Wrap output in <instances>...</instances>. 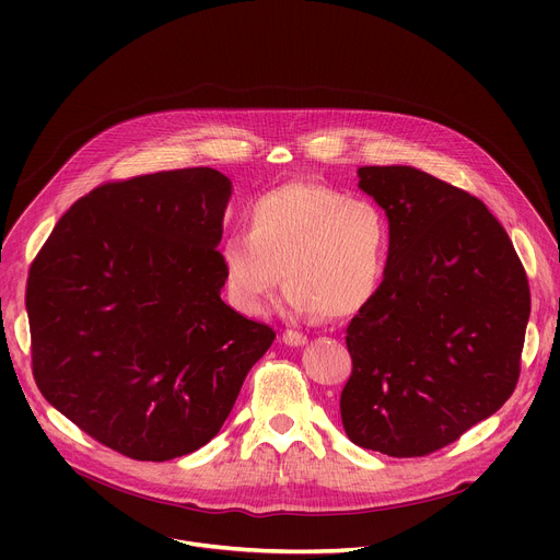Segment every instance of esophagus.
Returning <instances> with one entry per match:
<instances>
[{"instance_id":"34e87169","label":"esophagus","mask_w":560,"mask_h":560,"mask_svg":"<svg viewBox=\"0 0 560 560\" xmlns=\"http://www.w3.org/2000/svg\"><path fill=\"white\" fill-rule=\"evenodd\" d=\"M283 341L288 346H301L307 341V337L303 332H296V330H283Z\"/></svg>"}]
</instances>
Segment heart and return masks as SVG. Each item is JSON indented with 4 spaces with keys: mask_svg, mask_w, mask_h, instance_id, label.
<instances>
[{
    "mask_svg": "<svg viewBox=\"0 0 560 560\" xmlns=\"http://www.w3.org/2000/svg\"><path fill=\"white\" fill-rule=\"evenodd\" d=\"M246 225L248 232H232L219 250L225 292L238 312L261 314L283 279L290 312L343 318L381 285L389 230L365 199L290 184L255 199Z\"/></svg>",
    "mask_w": 560,
    "mask_h": 560,
    "instance_id": "1",
    "label": "heart"
}]
</instances>
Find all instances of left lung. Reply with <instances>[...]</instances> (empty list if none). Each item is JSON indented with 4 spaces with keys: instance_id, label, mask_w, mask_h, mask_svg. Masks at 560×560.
<instances>
[{
    "instance_id": "8db88e82",
    "label": "left lung",
    "mask_w": 560,
    "mask_h": 560,
    "mask_svg": "<svg viewBox=\"0 0 560 560\" xmlns=\"http://www.w3.org/2000/svg\"><path fill=\"white\" fill-rule=\"evenodd\" d=\"M359 188L389 221L383 283L346 328L352 374L341 421L352 443L428 456L512 396L529 283L481 199L412 166H363Z\"/></svg>"
}]
</instances>
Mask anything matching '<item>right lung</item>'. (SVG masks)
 I'll return each mask as SVG.
<instances>
[{
	"label": "right lung",
	"mask_w": 560,
	"mask_h": 560,
	"mask_svg": "<svg viewBox=\"0 0 560 560\" xmlns=\"http://www.w3.org/2000/svg\"><path fill=\"white\" fill-rule=\"evenodd\" d=\"M230 179L179 168L77 199L31 264L33 376L46 401L135 460L206 445L275 330L221 301Z\"/></svg>",
	"instance_id": "right-lung-1"
}]
</instances>
